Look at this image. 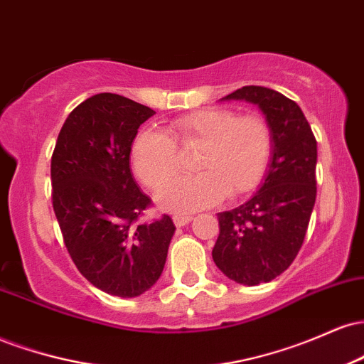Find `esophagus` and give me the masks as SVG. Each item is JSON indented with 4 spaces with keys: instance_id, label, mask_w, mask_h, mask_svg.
Returning a JSON list of instances; mask_svg holds the SVG:
<instances>
[{
    "instance_id": "34e87169",
    "label": "esophagus",
    "mask_w": 364,
    "mask_h": 364,
    "mask_svg": "<svg viewBox=\"0 0 364 364\" xmlns=\"http://www.w3.org/2000/svg\"><path fill=\"white\" fill-rule=\"evenodd\" d=\"M191 219H193V217L191 215H174L173 217V223H174V225H178V228H181V225H186L188 223H191Z\"/></svg>"
}]
</instances>
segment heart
Returning <instances> with one entry per match:
<instances>
[{"mask_svg":"<svg viewBox=\"0 0 364 364\" xmlns=\"http://www.w3.org/2000/svg\"><path fill=\"white\" fill-rule=\"evenodd\" d=\"M199 147L193 177L169 183L157 196L159 207L186 214L241 196L262 183L272 157V129L258 114L237 116L229 109H202L171 121L164 132L141 129L132 141L129 159L136 178L159 190L176 176L177 149Z\"/></svg>","mask_w":364,"mask_h":364,"instance_id":"b5f03b06","label":"heart"}]
</instances>
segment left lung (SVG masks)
<instances>
[{
	"instance_id": "obj_1",
	"label": "left lung",
	"mask_w": 364,
	"mask_h": 364,
	"mask_svg": "<svg viewBox=\"0 0 364 364\" xmlns=\"http://www.w3.org/2000/svg\"><path fill=\"white\" fill-rule=\"evenodd\" d=\"M224 101L257 104L272 129V159L260 190L217 214L212 258L225 277L258 286L281 275L301 248L316 198V140L301 107L281 92L246 85Z\"/></svg>"
}]
</instances>
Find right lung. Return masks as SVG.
Returning a JSON list of instances; mask_svg holds the SVG:
<instances>
[{
  "mask_svg": "<svg viewBox=\"0 0 364 364\" xmlns=\"http://www.w3.org/2000/svg\"><path fill=\"white\" fill-rule=\"evenodd\" d=\"M156 111L118 94L92 95L70 112L51 157L53 208L80 274L119 298L149 291L164 269L169 215L136 224L152 200L133 179L129 149Z\"/></svg>",
  "mask_w": 364,
  "mask_h": 364,
  "instance_id": "obj_1",
  "label": "right lung"
}]
</instances>
